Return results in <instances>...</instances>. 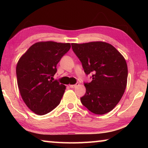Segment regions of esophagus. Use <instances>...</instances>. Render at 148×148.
<instances>
[{
  "mask_svg": "<svg viewBox=\"0 0 148 148\" xmlns=\"http://www.w3.org/2000/svg\"><path fill=\"white\" fill-rule=\"evenodd\" d=\"M77 86H79V83H76V84H74V85H70V87H71V88H75V87H76Z\"/></svg>",
  "mask_w": 148,
  "mask_h": 148,
  "instance_id": "esophagus-1",
  "label": "esophagus"
}]
</instances>
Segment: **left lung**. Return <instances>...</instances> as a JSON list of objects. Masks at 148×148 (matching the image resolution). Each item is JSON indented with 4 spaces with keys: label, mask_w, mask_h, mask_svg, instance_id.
<instances>
[{
    "label": "left lung",
    "mask_w": 148,
    "mask_h": 148,
    "mask_svg": "<svg viewBox=\"0 0 148 148\" xmlns=\"http://www.w3.org/2000/svg\"><path fill=\"white\" fill-rule=\"evenodd\" d=\"M85 73L92 74V81L84 83L86 92L82 104L93 114L102 115L113 110L124 94L128 69L123 56L104 42L72 44Z\"/></svg>",
    "instance_id": "1"
}]
</instances>
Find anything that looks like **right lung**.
Here are the masks:
<instances>
[{"instance_id":"right-lung-1","label":"right lung","mask_w":148,"mask_h":148,"mask_svg":"<svg viewBox=\"0 0 148 148\" xmlns=\"http://www.w3.org/2000/svg\"><path fill=\"white\" fill-rule=\"evenodd\" d=\"M69 43L48 41L35 43L17 62V86L29 108L42 116L59 104L66 89L53 76L57 64L71 48Z\"/></svg>"}]
</instances>
